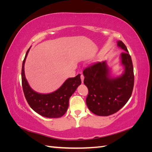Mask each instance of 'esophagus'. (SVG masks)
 Here are the masks:
<instances>
[{"label": "esophagus", "instance_id": "34e87169", "mask_svg": "<svg viewBox=\"0 0 152 152\" xmlns=\"http://www.w3.org/2000/svg\"><path fill=\"white\" fill-rule=\"evenodd\" d=\"M80 78H81V80H82V83H83V82H84V75H83V74H81V75H80Z\"/></svg>", "mask_w": 152, "mask_h": 152}]
</instances>
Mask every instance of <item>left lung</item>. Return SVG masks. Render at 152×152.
Instances as JSON below:
<instances>
[{"label":"left lung","instance_id":"8db88e82","mask_svg":"<svg viewBox=\"0 0 152 152\" xmlns=\"http://www.w3.org/2000/svg\"><path fill=\"white\" fill-rule=\"evenodd\" d=\"M117 45L125 50L121 54L124 72L121 76L110 77L106 61L98 62L83 72L84 83L88 89L86 104L91 112L99 116H108L118 112L131 98L134 75L131 57L121 40Z\"/></svg>","mask_w":152,"mask_h":152}]
</instances>
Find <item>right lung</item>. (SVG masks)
<instances>
[{"label":"right lung","mask_w":152,"mask_h":152,"mask_svg":"<svg viewBox=\"0 0 152 152\" xmlns=\"http://www.w3.org/2000/svg\"><path fill=\"white\" fill-rule=\"evenodd\" d=\"M30 48L27 50L22 65L21 81L25 97L30 107L35 112L47 118H59L67 111L69 99L81 84L80 75L69 78L59 88L49 94H40L34 91L27 82L24 70L26 58Z\"/></svg>","instance_id":"right-lung-1"}]
</instances>
